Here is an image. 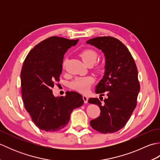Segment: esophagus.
<instances>
[{"instance_id": "1", "label": "esophagus", "mask_w": 160, "mask_h": 160, "mask_svg": "<svg viewBox=\"0 0 160 160\" xmlns=\"http://www.w3.org/2000/svg\"><path fill=\"white\" fill-rule=\"evenodd\" d=\"M82 98H83V100H84V103H87L88 102V97L87 96H84V95H83Z\"/></svg>"}]
</instances>
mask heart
<instances>
[{
  "label": "heart",
  "instance_id": "1",
  "mask_svg": "<svg viewBox=\"0 0 160 160\" xmlns=\"http://www.w3.org/2000/svg\"><path fill=\"white\" fill-rule=\"evenodd\" d=\"M80 56L83 60V62L87 64H93L98 58V54L96 51L93 49L87 48L81 51ZM63 68L65 66V62H63ZM102 67V64H100L97 66L98 69H100ZM94 82V78L92 76H82L78 77L71 82L70 86L73 89L82 93H85L89 89L91 84Z\"/></svg>",
  "mask_w": 160,
  "mask_h": 160
}]
</instances>
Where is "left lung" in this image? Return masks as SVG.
Here are the masks:
<instances>
[{
  "mask_svg": "<svg viewBox=\"0 0 160 160\" xmlns=\"http://www.w3.org/2000/svg\"><path fill=\"white\" fill-rule=\"evenodd\" d=\"M87 43L101 49L106 58L104 75L96 93L101 96L106 93L107 98L104 104L98 98L88 100L100 108V115L90 124L102 133H112L124 127L136 107L140 89L138 69L127 47L114 37H96Z\"/></svg>",
  "mask_w": 160,
  "mask_h": 160,
  "instance_id": "obj_1",
  "label": "left lung"
}]
</instances>
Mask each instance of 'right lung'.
<instances>
[{"instance_id":"obj_1","label":"right lung","mask_w":160,"mask_h":160,"mask_svg":"<svg viewBox=\"0 0 160 160\" xmlns=\"http://www.w3.org/2000/svg\"><path fill=\"white\" fill-rule=\"evenodd\" d=\"M78 39L52 36L36 45L24 61L21 78L22 100L35 125L41 130L55 132L66 127L71 112L84 103L82 95L67 91L56 98L52 88L60 80L64 55Z\"/></svg>"}]
</instances>
